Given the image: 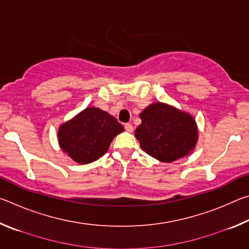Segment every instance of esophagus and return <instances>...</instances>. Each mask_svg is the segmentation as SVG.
Here are the masks:
<instances>
[{"mask_svg":"<svg viewBox=\"0 0 249 249\" xmlns=\"http://www.w3.org/2000/svg\"><path fill=\"white\" fill-rule=\"evenodd\" d=\"M124 127H125V130L126 132H129V133H132L133 132V126H132V124H129V123H126L125 125H124Z\"/></svg>","mask_w":249,"mask_h":249,"instance_id":"1","label":"esophagus"}]
</instances>
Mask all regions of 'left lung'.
<instances>
[{"label": "left lung", "instance_id": "left-lung-1", "mask_svg": "<svg viewBox=\"0 0 249 249\" xmlns=\"http://www.w3.org/2000/svg\"><path fill=\"white\" fill-rule=\"evenodd\" d=\"M135 136L142 149L163 162H172L193 150L197 140L196 121L163 103H154L141 113Z\"/></svg>", "mask_w": 249, "mask_h": 249}]
</instances>
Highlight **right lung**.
<instances>
[{
	"instance_id": "right-lung-1",
	"label": "right lung",
	"mask_w": 249,
	"mask_h": 249,
	"mask_svg": "<svg viewBox=\"0 0 249 249\" xmlns=\"http://www.w3.org/2000/svg\"><path fill=\"white\" fill-rule=\"evenodd\" d=\"M124 127L115 117L96 107H88L59 128V145L74 161L89 163L107 153Z\"/></svg>"
}]
</instances>
